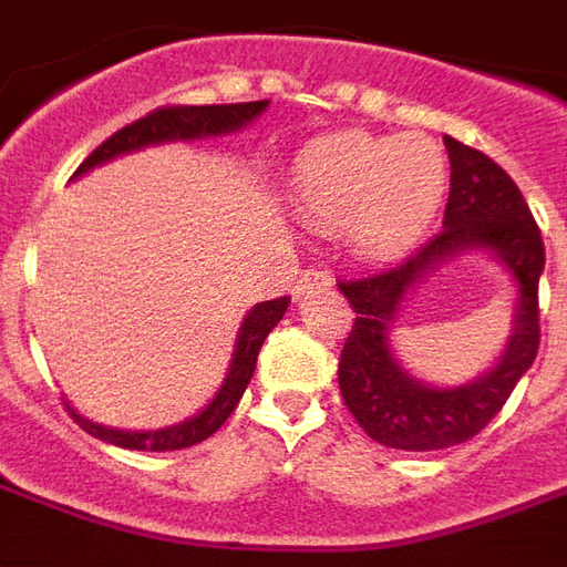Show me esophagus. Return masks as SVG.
Wrapping results in <instances>:
<instances>
[{
  "label": "esophagus",
  "mask_w": 567,
  "mask_h": 567,
  "mask_svg": "<svg viewBox=\"0 0 567 567\" xmlns=\"http://www.w3.org/2000/svg\"><path fill=\"white\" fill-rule=\"evenodd\" d=\"M333 279L324 270H303L297 276L295 282V297H303L307 291H316V288H331Z\"/></svg>",
  "instance_id": "esophagus-1"
}]
</instances>
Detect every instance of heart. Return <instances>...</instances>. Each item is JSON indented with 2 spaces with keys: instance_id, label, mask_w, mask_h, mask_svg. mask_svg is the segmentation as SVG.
I'll return each instance as SVG.
<instances>
[{
  "instance_id": "1",
  "label": "heart",
  "mask_w": 567,
  "mask_h": 567,
  "mask_svg": "<svg viewBox=\"0 0 567 567\" xmlns=\"http://www.w3.org/2000/svg\"><path fill=\"white\" fill-rule=\"evenodd\" d=\"M288 187L307 218L343 224L361 258L389 260L416 246L437 218L446 157L425 136L340 130L297 154Z\"/></svg>"
}]
</instances>
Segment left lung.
Returning a JSON list of instances; mask_svg holds the SVG:
<instances>
[{"label":"left lung","instance_id":"left-lung-1","mask_svg":"<svg viewBox=\"0 0 567 567\" xmlns=\"http://www.w3.org/2000/svg\"><path fill=\"white\" fill-rule=\"evenodd\" d=\"M443 145L452 169L443 230L389 270L337 282L355 309L337 370L340 394L368 437L392 450H446L480 434L507 404L540 346L544 239L532 209L516 182L483 151L452 136H443ZM464 247H488L505 260L520 295L517 324L498 369L458 390H431L393 361L388 324L405 291L434 262Z\"/></svg>","mask_w":567,"mask_h":567}]
</instances>
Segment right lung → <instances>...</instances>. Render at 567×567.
<instances>
[{
	"mask_svg": "<svg viewBox=\"0 0 567 567\" xmlns=\"http://www.w3.org/2000/svg\"><path fill=\"white\" fill-rule=\"evenodd\" d=\"M267 109V100H258V103H230V105H163V109H154L140 121H133L127 127H121L117 133H112L109 140L100 145L96 151L87 154V161L81 163L75 175L87 173L100 163L112 161L117 154H127V151L145 148V145H157V142H173V140H199V136H218V133H230V130L246 127L248 121H255ZM288 309V297H276V300H264L258 307L251 309L239 328V337H236V352L234 364H230V373L227 380L215 394L212 401L199 416L187 419L182 425L161 427V431H117V427H103L91 422V419L79 416L72 406H66L69 416L75 419L87 434L100 440H109L115 446H124V450H142V452H169V450H187V446H197L206 437H212L218 427L230 419V413L239 404V398L246 392L248 380L255 373V364H258V352L267 333L279 324V319Z\"/></svg>",
	"mask_w": 567,
	"mask_h": 567,
	"instance_id": "obj_1",
	"label": "right lung"
}]
</instances>
